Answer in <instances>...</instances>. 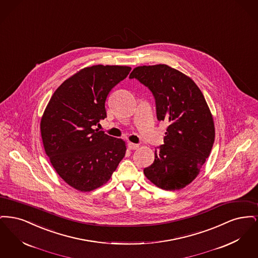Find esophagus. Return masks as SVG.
Wrapping results in <instances>:
<instances>
[{
  "instance_id": "obj_1",
  "label": "esophagus",
  "mask_w": 258,
  "mask_h": 258,
  "mask_svg": "<svg viewBox=\"0 0 258 258\" xmlns=\"http://www.w3.org/2000/svg\"><path fill=\"white\" fill-rule=\"evenodd\" d=\"M127 148L130 150H137L139 148V145L138 144H135V143H132V142H128L127 143Z\"/></svg>"
}]
</instances>
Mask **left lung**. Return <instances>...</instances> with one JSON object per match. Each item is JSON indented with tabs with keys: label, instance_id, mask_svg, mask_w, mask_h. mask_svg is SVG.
Here are the masks:
<instances>
[{
	"label": "left lung",
	"instance_id": "obj_1",
	"mask_svg": "<svg viewBox=\"0 0 258 258\" xmlns=\"http://www.w3.org/2000/svg\"><path fill=\"white\" fill-rule=\"evenodd\" d=\"M148 87L156 100L157 118L169 123L163 145L156 149L144 174L165 190L190 184L215 141V124L205 98L185 74L167 64L137 67L130 75Z\"/></svg>",
	"mask_w": 258,
	"mask_h": 258
}]
</instances>
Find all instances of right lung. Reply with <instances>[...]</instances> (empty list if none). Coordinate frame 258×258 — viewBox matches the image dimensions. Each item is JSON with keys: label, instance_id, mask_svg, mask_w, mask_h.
Returning a JSON list of instances; mask_svg holds the SVG:
<instances>
[{"label": "right lung", "instance_id": "1", "mask_svg": "<svg viewBox=\"0 0 258 258\" xmlns=\"http://www.w3.org/2000/svg\"><path fill=\"white\" fill-rule=\"evenodd\" d=\"M132 68L97 64L82 69L54 92L40 121L43 147L61 179L80 191L108 182L125 143L94 130L106 118L105 100Z\"/></svg>", "mask_w": 258, "mask_h": 258}]
</instances>
